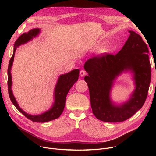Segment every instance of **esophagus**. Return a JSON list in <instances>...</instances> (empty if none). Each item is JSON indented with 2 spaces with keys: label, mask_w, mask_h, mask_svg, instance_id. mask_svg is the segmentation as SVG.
Returning a JSON list of instances; mask_svg holds the SVG:
<instances>
[{
  "label": "esophagus",
  "mask_w": 156,
  "mask_h": 156,
  "mask_svg": "<svg viewBox=\"0 0 156 156\" xmlns=\"http://www.w3.org/2000/svg\"><path fill=\"white\" fill-rule=\"evenodd\" d=\"M86 74H87L86 71H85V70H83V69H81V70L80 71V75L81 77L85 76L86 75Z\"/></svg>",
  "instance_id": "34e87169"
}]
</instances>
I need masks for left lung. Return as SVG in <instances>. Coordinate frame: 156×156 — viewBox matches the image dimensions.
Segmentation results:
<instances>
[{
	"mask_svg": "<svg viewBox=\"0 0 156 156\" xmlns=\"http://www.w3.org/2000/svg\"><path fill=\"white\" fill-rule=\"evenodd\" d=\"M129 32V38L118 54L93 57L84 64L88 73L84 80L93 114L104 122H122L131 118L142 108L148 94L151 79L149 49L140 35ZM127 70L134 73L136 89L127 102L115 105L110 98L111 87L117 76Z\"/></svg>",
	"mask_w": 156,
	"mask_h": 156,
	"instance_id": "obj_1",
	"label": "left lung"
}]
</instances>
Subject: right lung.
I'll return each mask as SVG.
<instances>
[{
	"instance_id": "right-lung-1",
	"label": "right lung",
	"mask_w": 156,
	"mask_h": 156,
	"mask_svg": "<svg viewBox=\"0 0 156 156\" xmlns=\"http://www.w3.org/2000/svg\"><path fill=\"white\" fill-rule=\"evenodd\" d=\"M40 30L39 28L32 29L30 30L28 33H24V34H23L17 40H16L14 45V52L9 61V66H8L7 85L8 92H9L10 99L14 104V105L16 108V109H17L20 112H21L24 116L27 117L28 119L31 120L32 121L45 122L55 119L61 116V114L63 112L65 106L66 98L67 94L69 91L70 88L78 80L79 77L80 70L78 69H74L68 73L64 74V75H61L59 77L58 81H57V83L55 85L54 90V102L52 106V108L48 110L47 111L44 112L42 114H38V115H31V114H27V112L23 111L20 108L17 101H16L11 90V67L12 66L16 48L18 47L21 45L24 44L29 42L30 40L33 39V38L36 37L40 34Z\"/></svg>"
}]
</instances>
